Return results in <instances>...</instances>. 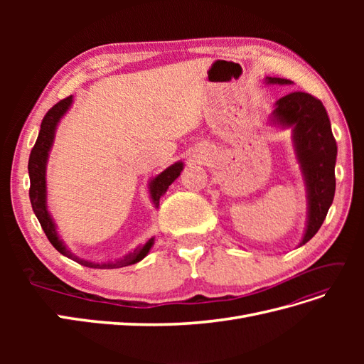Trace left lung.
<instances>
[{"instance_id":"1","label":"left lung","mask_w":364,"mask_h":364,"mask_svg":"<svg viewBox=\"0 0 364 364\" xmlns=\"http://www.w3.org/2000/svg\"><path fill=\"white\" fill-rule=\"evenodd\" d=\"M267 83L289 85L287 79L267 77ZM273 117L281 126L293 127L297 161L308 188V225L302 245L310 241L328 214L336 193L337 144L322 102L311 94L291 92L277 102Z\"/></svg>"}]
</instances>
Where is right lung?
Masks as SVG:
<instances>
[{
	"label": "right lung",
	"instance_id": "right-lung-1",
	"mask_svg": "<svg viewBox=\"0 0 364 364\" xmlns=\"http://www.w3.org/2000/svg\"><path fill=\"white\" fill-rule=\"evenodd\" d=\"M73 103V97H67L60 100L59 103L54 105L50 111L43 117L42 123H41V130L38 139L35 142V146L31 149L30 158H28V176H30V202H31V208L35 211L39 223L46 232L47 238L50 240V243L54 246L58 252H60L62 255L68 257L71 259H74L75 262L82 264V266L86 267H92V269H119L124 266H130V264H135L138 261H141L144 258L150 247L153 246V238H150L144 246H141L138 249H135L134 252H130L129 255H126L124 258H121L115 262H106V264H98V262H91V261H85V259H79L77 257H74L73 253L63 246L62 241L59 240L58 234H56V228H54L53 220L47 211V205H46V165H47V158H48V151L51 149L53 144V138H54V130H56V126L59 123V119L62 118V115L68 111L70 105ZM183 168L182 162H176L171 167H168L165 171H162L159 176H156L155 179L151 181L150 183V194L155 206L159 205V199L161 196L167 191L168 186L174 182V179H178V176L181 174Z\"/></svg>",
	"mask_w": 364,
	"mask_h": 364
}]
</instances>
